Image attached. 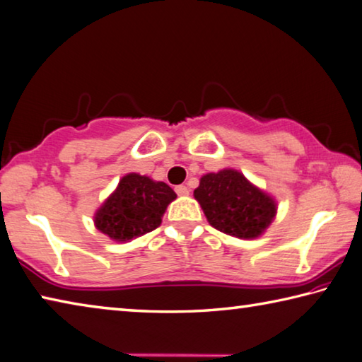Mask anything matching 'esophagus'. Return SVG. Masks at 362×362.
Instances as JSON below:
<instances>
[{
    "label": "esophagus",
    "instance_id": "1",
    "mask_svg": "<svg viewBox=\"0 0 362 362\" xmlns=\"http://www.w3.org/2000/svg\"><path fill=\"white\" fill-rule=\"evenodd\" d=\"M175 193L179 196H187L189 193V189L185 185H179V187H175Z\"/></svg>",
    "mask_w": 362,
    "mask_h": 362
}]
</instances>
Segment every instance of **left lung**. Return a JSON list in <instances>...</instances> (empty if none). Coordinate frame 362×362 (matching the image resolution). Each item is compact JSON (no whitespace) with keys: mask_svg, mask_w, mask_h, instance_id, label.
I'll list each match as a JSON object with an SVG mask.
<instances>
[{"mask_svg":"<svg viewBox=\"0 0 362 362\" xmlns=\"http://www.w3.org/2000/svg\"><path fill=\"white\" fill-rule=\"evenodd\" d=\"M194 198L214 228L244 240L262 235L276 214L274 201L233 169L204 175Z\"/></svg>","mask_w":362,"mask_h":362,"instance_id":"8db88e82","label":"left lung"}]
</instances>
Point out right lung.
I'll return each mask as SVG.
<instances>
[{
	"instance_id": "right-lung-1",
	"label": "right lung",
	"mask_w": 362,
	"mask_h": 362,
	"mask_svg": "<svg viewBox=\"0 0 362 362\" xmlns=\"http://www.w3.org/2000/svg\"><path fill=\"white\" fill-rule=\"evenodd\" d=\"M177 194L168 183L127 174L95 214V226L112 240L129 241L158 228L168 204Z\"/></svg>"
}]
</instances>
